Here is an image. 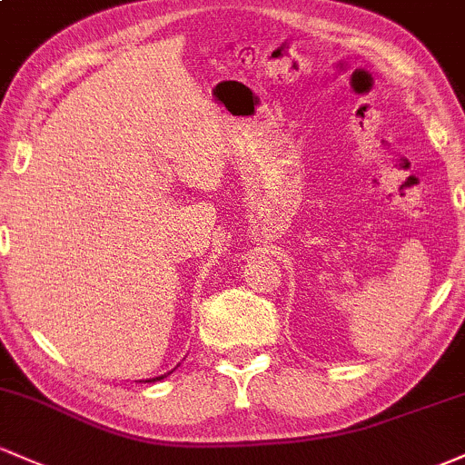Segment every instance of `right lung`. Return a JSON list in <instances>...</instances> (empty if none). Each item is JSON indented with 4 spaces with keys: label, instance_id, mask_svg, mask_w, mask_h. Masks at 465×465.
Here are the masks:
<instances>
[{
    "label": "right lung",
    "instance_id": "right-lung-1",
    "mask_svg": "<svg viewBox=\"0 0 465 465\" xmlns=\"http://www.w3.org/2000/svg\"><path fill=\"white\" fill-rule=\"evenodd\" d=\"M163 377H167V375H158V377H152V380H145V381H158V380H163Z\"/></svg>",
    "mask_w": 465,
    "mask_h": 465
}]
</instances>
